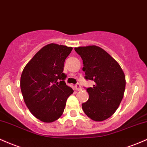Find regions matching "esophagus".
<instances>
[{
  "label": "esophagus",
  "mask_w": 147,
  "mask_h": 147,
  "mask_svg": "<svg viewBox=\"0 0 147 147\" xmlns=\"http://www.w3.org/2000/svg\"><path fill=\"white\" fill-rule=\"evenodd\" d=\"M75 88H76L77 91H80V90H82V86H80V84L79 83H77L76 84H75Z\"/></svg>",
  "instance_id": "34e87169"
}]
</instances>
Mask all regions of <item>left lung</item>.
<instances>
[{"instance_id":"left-lung-1","label":"left lung","mask_w":147,"mask_h":147,"mask_svg":"<svg viewBox=\"0 0 147 147\" xmlns=\"http://www.w3.org/2000/svg\"><path fill=\"white\" fill-rule=\"evenodd\" d=\"M75 50L83 61L85 79L95 82L86 88L89 98L82 109L92 120L102 121L116 112L123 99L124 72L115 59L99 47H79Z\"/></svg>"}]
</instances>
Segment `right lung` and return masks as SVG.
I'll return each instance as SVG.
<instances>
[{
	"label": "right lung",
	"mask_w": 147,
	"mask_h": 147,
	"mask_svg": "<svg viewBox=\"0 0 147 147\" xmlns=\"http://www.w3.org/2000/svg\"><path fill=\"white\" fill-rule=\"evenodd\" d=\"M72 47L49 44L35 54L24 67L20 86L24 102L34 117L45 123L62 115L73 90L67 86L64 62Z\"/></svg>",
	"instance_id": "obj_1"
}]
</instances>
